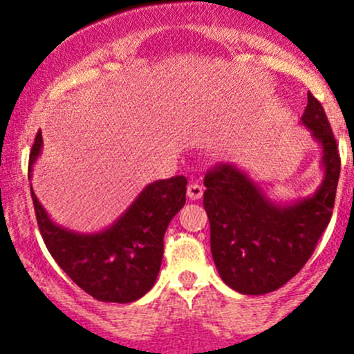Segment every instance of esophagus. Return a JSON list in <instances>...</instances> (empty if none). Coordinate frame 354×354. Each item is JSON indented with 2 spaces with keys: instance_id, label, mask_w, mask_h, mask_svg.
Segmentation results:
<instances>
[{
  "instance_id": "obj_1",
  "label": "esophagus",
  "mask_w": 354,
  "mask_h": 354,
  "mask_svg": "<svg viewBox=\"0 0 354 354\" xmlns=\"http://www.w3.org/2000/svg\"><path fill=\"white\" fill-rule=\"evenodd\" d=\"M187 195H188V198H190V200L202 198V195H203L202 185H198V183H190V185H188Z\"/></svg>"
}]
</instances>
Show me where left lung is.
I'll list each match as a JSON object with an SVG mask.
<instances>
[{
	"instance_id": "1",
	"label": "left lung",
	"mask_w": 354,
	"mask_h": 354,
	"mask_svg": "<svg viewBox=\"0 0 354 354\" xmlns=\"http://www.w3.org/2000/svg\"><path fill=\"white\" fill-rule=\"evenodd\" d=\"M301 123L322 145L326 169L312 197L279 205L233 164H217L203 180L214 263L221 279L243 295L276 291L295 277L332 217L341 157L326 111L310 92Z\"/></svg>"
}]
</instances>
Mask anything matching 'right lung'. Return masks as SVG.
I'll return each instance as SVG.
<instances>
[{
  "label": "right lung",
  "mask_w": 354,
  "mask_h": 354,
  "mask_svg": "<svg viewBox=\"0 0 354 354\" xmlns=\"http://www.w3.org/2000/svg\"><path fill=\"white\" fill-rule=\"evenodd\" d=\"M41 149L39 131L28 157V178ZM30 195L42 240L68 277L99 301L131 303L154 286L162 262L164 233L187 200V178L147 185L113 226L94 234L55 224L32 187Z\"/></svg>",
  "instance_id": "obj_1"
}]
</instances>
